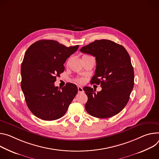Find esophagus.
I'll use <instances>...</instances> for the list:
<instances>
[{"mask_svg":"<svg viewBox=\"0 0 159 159\" xmlns=\"http://www.w3.org/2000/svg\"><path fill=\"white\" fill-rule=\"evenodd\" d=\"M78 93H83V92H84L83 88L80 86H78Z\"/></svg>","mask_w":159,"mask_h":159,"instance_id":"34e87169","label":"esophagus"}]
</instances>
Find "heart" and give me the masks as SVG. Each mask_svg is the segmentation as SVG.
<instances>
[{"label": "heart", "mask_w": 159, "mask_h": 159, "mask_svg": "<svg viewBox=\"0 0 159 159\" xmlns=\"http://www.w3.org/2000/svg\"><path fill=\"white\" fill-rule=\"evenodd\" d=\"M86 56V55L83 56ZM78 82H80V83H81V82H82V81H83V80H82L81 79H78Z\"/></svg>", "instance_id": "obj_1"}]
</instances>
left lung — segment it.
<instances>
[{"label": "left lung", "instance_id": "left-lung-1", "mask_svg": "<svg viewBox=\"0 0 159 159\" xmlns=\"http://www.w3.org/2000/svg\"><path fill=\"white\" fill-rule=\"evenodd\" d=\"M80 51L95 57L97 66L92 84H100L97 93L91 87L83 90L88 97L85 109L97 118H109L119 113L128 103L134 86V70L127 50L109 40H95Z\"/></svg>", "mask_w": 159, "mask_h": 159}]
</instances>
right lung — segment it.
<instances>
[{
  "label": "right lung",
  "instance_id": "obj_1",
  "mask_svg": "<svg viewBox=\"0 0 159 159\" xmlns=\"http://www.w3.org/2000/svg\"><path fill=\"white\" fill-rule=\"evenodd\" d=\"M79 45L67 47L52 40H41L27 49L21 64V86L27 106L36 117L54 120L62 117L78 93L76 85L67 83L61 90L56 77Z\"/></svg>",
  "mask_w": 159,
  "mask_h": 159
}]
</instances>
